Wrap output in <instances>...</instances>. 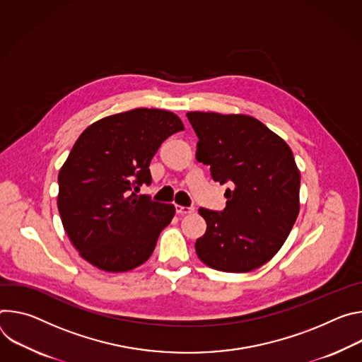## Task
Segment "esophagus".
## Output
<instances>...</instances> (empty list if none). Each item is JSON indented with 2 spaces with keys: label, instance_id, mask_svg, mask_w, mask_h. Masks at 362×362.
Instances as JSON below:
<instances>
[{
  "label": "esophagus",
  "instance_id": "1",
  "mask_svg": "<svg viewBox=\"0 0 362 362\" xmlns=\"http://www.w3.org/2000/svg\"><path fill=\"white\" fill-rule=\"evenodd\" d=\"M175 210H177V214H180V216H185V214L194 213L192 207H184V206H177Z\"/></svg>",
  "mask_w": 362,
  "mask_h": 362
}]
</instances>
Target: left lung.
Segmentation results:
<instances>
[{"label": "left lung", "mask_w": 362, "mask_h": 362, "mask_svg": "<svg viewBox=\"0 0 362 362\" xmlns=\"http://www.w3.org/2000/svg\"><path fill=\"white\" fill-rule=\"evenodd\" d=\"M198 136L195 158L214 181H230L224 211L199 209L207 223L195 242L211 269L246 273L267 263L298 218L300 173L289 145L260 120L242 113L188 112Z\"/></svg>", "instance_id": "obj_1"}]
</instances>
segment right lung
<instances>
[{
	"instance_id": "1",
	"label": "right lung",
	"mask_w": 362,
	"mask_h": 362,
	"mask_svg": "<svg viewBox=\"0 0 362 362\" xmlns=\"http://www.w3.org/2000/svg\"><path fill=\"white\" fill-rule=\"evenodd\" d=\"M180 131L175 113L138 107L99 119L78 136L59 173L57 207L86 262L120 273L151 257L175 207L136 191L151 184L149 164L160 144Z\"/></svg>"
}]
</instances>
